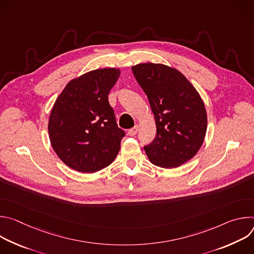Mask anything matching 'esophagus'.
I'll return each instance as SVG.
<instances>
[{
  "instance_id": "1",
  "label": "esophagus",
  "mask_w": 254,
  "mask_h": 254,
  "mask_svg": "<svg viewBox=\"0 0 254 254\" xmlns=\"http://www.w3.org/2000/svg\"><path fill=\"white\" fill-rule=\"evenodd\" d=\"M137 130H138V127H137V126H135V127H133L132 128L128 129L127 134H128L129 136H133V135H135V134L137 133Z\"/></svg>"
}]
</instances>
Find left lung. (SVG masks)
<instances>
[{
    "mask_svg": "<svg viewBox=\"0 0 254 254\" xmlns=\"http://www.w3.org/2000/svg\"><path fill=\"white\" fill-rule=\"evenodd\" d=\"M131 70L156 121V137L143 147L149 160L167 169L188 162L201 148L207 129L199 93L180 71L164 64L142 63Z\"/></svg>",
    "mask_w": 254,
    "mask_h": 254,
    "instance_id": "obj_1",
    "label": "left lung"
}]
</instances>
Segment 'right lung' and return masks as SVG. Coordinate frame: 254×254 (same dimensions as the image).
Here are the masks:
<instances>
[{"label": "right lung", "instance_id": "1", "mask_svg": "<svg viewBox=\"0 0 254 254\" xmlns=\"http://www.w3.org/2000/svg\"><path fill=\"white\" fill-rule=\"evenodd\" d=\"M120 76L116 68L96 69L71 80L49 119L52 148L69 168L93 173L111 165L126 132L118 127L108 93Z\"/></svg>", "mask_w": 254, "mask_h": 254}]
</instances>
